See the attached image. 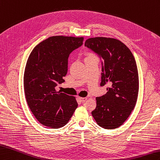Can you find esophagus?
Wrapping results in <instances>:
<instances>
[{
    "label": "esophagus",
    "mask_w": 160,
    "mask_h": 160,
    "mask_svg": "<svg viewBox=\"0 0 160 160\" xmlns=\"http://www.w3.org/2000/svg\"><path fill=\"white\" fill-rule=\"evenodd\" d=\"M78 99H79V100L81 102H84L85 101H86V100L87 99V98H80V97H79L78 98Z\"/></svg>",
    "instance_id": "34e87169"
}]
</instances>
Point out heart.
<instances>
[{"instance_id":"1","label":"heart","mask_w":160,"mask_h":160,"mask_svg":"<svg viewBox=\"0 0 160 160\" xmlns=\"http://www.w3.org/2000/svg\"><path fill=\"white\" fill-rule=\"evenodd\" d=\"M95 56L92 54H91V53H88L87 54V57L86 58H91V57H94Z\"/></svg>"}]
</instances>
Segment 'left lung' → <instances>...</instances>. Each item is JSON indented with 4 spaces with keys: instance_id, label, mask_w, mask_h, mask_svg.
Segmentation results:
<instances>
[{
    "instance_id": "left-lung-1",
    "label": "left lung",
    "mask_w": 160,
    "mask_h": 160,
    "mask_svg": "<svg viewBox=\"0 0 160 160\" xmlns=\"http://www.w3.org/2000/svg\"><path fill=\"white\" fill-rule=\"evenodd\" d=\"M87 46L103 58L100 86L107 92L96 98L92 116L103 128L113 129L127 120L136 106L139 89L138 72L130 50L121 41L98 37L89 38Z\"/></svg>"
}]
</instances>
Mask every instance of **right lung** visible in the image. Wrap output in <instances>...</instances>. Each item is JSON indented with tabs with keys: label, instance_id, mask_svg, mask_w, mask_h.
<instances>
[{
	"label": "right lung",
	"instance_id": "1",
	"mask_svg": "<svg viewBox=\"0 0 160 160\" xmlns=\"http://www.w3.org/2000/svg\"><path fill=\"white\" fill-rule=\"evenodd\" d=\"M83 40V38L50 37L30 54L24 74V93L29 108L41 124L62 128L77 108L75 97L56 91L55 87L65 82L69 54L82 45Z\"/></svg>",
	"mask_w": 160,
	"mask_h": 160
}]
</instances>
